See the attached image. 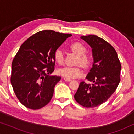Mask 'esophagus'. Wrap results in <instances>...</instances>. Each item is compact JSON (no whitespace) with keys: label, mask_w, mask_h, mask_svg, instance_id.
<instances>
[{"label":"esophagus","mask_w":134,"mask_h":134,"mask_svg":"<svg viewBox=\"0 0 134 134\" xmlns=\"http://www.w3.org/2000/svg\"><path fill=\"white\" fill-rule=\"evenodd\" d=\"M63 79H64V80H65L66 82H70V81H71V79H68V78H66V77H64Z\"/></svg>","instance_id":"obj_1"}]
</instances>
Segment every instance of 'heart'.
Here are the masks:
<instances>
[{
  "mask_svg": "<svg viewBox=\"0 0 134 134\" xmlns=\"http://www.w3.org/2000/svg\"><path fill=\"white\" fill-rule=\"evenodd\" d=\"M70 48L79 55L77 64L83 66H87L90 62V58L85 54L87 49L83 44L80 42H75L70 45ZM54 60L59 65H63L64 62L63 52L60 48H57L54 52ZM58 74L68 79L77 78L83 75V71L79 67L66 66L58 69Z\"/></svg>",
  "mask_w": 134,
  "mask_h": 134,
  "instance_id": "heart-1",
  "label": "heart"
}]
</instances>
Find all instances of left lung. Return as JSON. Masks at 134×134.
Here are the masks:
<instances>
[{
  "instance_id": "1",
  "label": "left lung",
  "mask_w": 134,
  "mask_h": 134,
  "mask_svg": "<svg viewBox=\"0 0 134 134\" xmlns=\"http://www.w3.org/2000/svg\"><path fill=\"white\" fill-rule=\"evenodd\" d=\"M92 49L93 63L86 79L93 83L80 82L74 98L85 107H95L107 100L120 82L121 65L115 49L96 35L82 36Z\"/></svg>"
}]
</instances>
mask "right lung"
<instances>
[{"instance_id": "add662e5", "label": "right lung", "mask_w": 134, "mask_h": 134, "mask_svg": "<svg viewBox=\"0 0 134 134\" xmlns=\"http://www.w3.org/2000/svg\"><path fill=\"white\" fill-rule=\"evenodd\" d=\"M71 34L54 30L40 31L21 46L12 62L11 83L20 102L40 109L50 102L54 87L61 77L52 76L54 52Z\"/></svg>"}]
</instances>
